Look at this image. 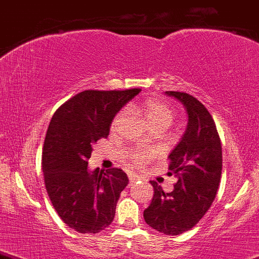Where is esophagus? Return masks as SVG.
Wrapping results in <instances>:
<instances>
[{
  "label": "esophagus",
  "mask_w": 259,
  "mask_h": 259,
  "mask_svg": "<svg viewBox=\"0 0 259 259\" xmlns=\"http://www.w3.org/2000/svg\"><path fill=\"white\" fill-rule=\"evenodd\" d=\"M129 181L130 183H135L137 181H140V178L137 176H129Z\"/></svg>",
  "instance_id": "esophagus-1"
}]
</instances>
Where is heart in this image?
<instances>
[{
  "instance_id": "b5f03b06",
  "label": "heart",
  "mask_w": 259,
  "mask_h": 259,
  "mask_svg": "<svg viewBox=\"0 0 259 259\" xmlns=\"http://www.w3.org/2000/svg\"><path fill=\"white\" fill-rule=\"evenodd\" d=\"M143 112L146 113L147 118L149 119L150 124L153 126L160 125V124H165V125H171V123L175 119V111L169 107L167 104L158 99H147L142 105ZM126 111L122 109L116 113V116L112 118L111 122V130L116 132L118 130L120 124H122L124 117H125ZM153 158L152 150L146 148H136L127 154V159L134 166H143L145 163L149 161Z\"/></svg>"
}]
</instances>
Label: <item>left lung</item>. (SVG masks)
Returning a JSON list of instances; mask_svg holds the SVG:
<instances>
[{
    "instance_id": "8db88e82",
    "label": "left lung",
    "mask_w": 259,
    "mask_h": 259,
    "mask_svg": "<svg viewBox=\"0 0 259 259\" xmlns=\"http://www.w3.org/2000/svg\"><path fill=\"white\" fill-rule=\"evenodd\" d=\"M166 94L181 100L189 117L181 142L168 156L169 175L175 173L178 181L172 192H165L150 181L154 195L143 218L160 233L178 235L198 224L215 199L222 149L214 119L201 101L185 92L167 91Z\"/></svg>"
}]
</instances>
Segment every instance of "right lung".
<instances>
[{
	"label": "right lung",
	"mask_w": 259,
	"mask_h": 259,
	"mask_svg": "<svg viewBox=\"0 0 259 259\" xmlns=\"http://www.w3.org/2000/svg\"><path fill=\"white\" fill-rule=\"evenodd\" d=\"M140 88L88 90L58 107L49 124L41 168L58 217L78 233H99L113 221L127 177L120 168L88 171L94 143L107 137L116 113Z\"/></svg>",
	"instance_id": "obj_1"
}]
</instances>
